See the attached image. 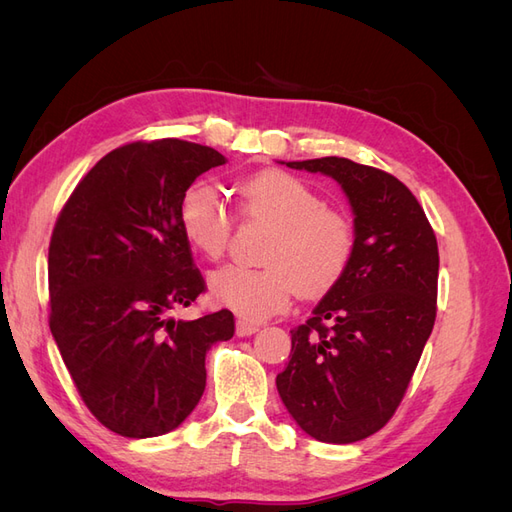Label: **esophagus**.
<instances>
[{
    "instance_id": "esophagus-1",
    "label": "esophagus",
    "mask_w": 512,
    "mask_h": 512,
    "mask_svg": "<svg viewBox=\"0 0 512 512\" xmlns=\"http://www.w3.org/2000/svg\"><path fill=\"white\" fill-rule=\"evenodd\" d=\"M258 331V324L252 322H245V320H237V335L239 337H250Z\"/></svg>"
}]
</instances>
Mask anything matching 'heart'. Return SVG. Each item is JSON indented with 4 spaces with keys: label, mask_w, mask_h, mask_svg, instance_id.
<instances>
[{
    "label": "heart",
    "mask_w": 512,
    "mask_h": 512,
    "mask_svg": "<svg viewBox=\"0 0 512 512\" xmlns=\"http://www.w3.org/2000/svg\"><path fill=\"white\" fill-rule=\"evenodd\" d=\"M237 211L243 220L273 226L262 262L267 267H222L209 277L211 299L243 320L260 322L280 314L292 294L307 297L335 288L356 250L354 226L342 211L327 207L312 185L284 170H265L239 181ZM185 239L209 260H218L228 247L235 220L222 196L209 183H196L179 207Z\"/></svg>",
    "instance_id": "b5f03b06"
}]
</instances>
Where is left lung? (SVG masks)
Listing matches in <instances>:
<instances>
[{
    "label": "left lung",
    "mask_w": 512,
    "mask_h": 512,
    "mask_svg": "<svg viewBox=\"0 0 512 512\" xmlns=\"http://www.w3.org/2000/svg\"><path fill=\"white\" fill-rule=\"evenodd\" d=\"M286 166L342 185L356 250L342 282L290 331L277 393L307 436L359 442L391 421L431 335L438 241L414 194L384 170L335 156Z\"/></svg>",
    "instance_id": "1"
}]
</instances>
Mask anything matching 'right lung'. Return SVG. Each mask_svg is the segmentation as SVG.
I'll return each instance as SVG.
<instances>
[{
	"mask_svg": "<svg viewBox=\"0 0 512 512\" xmlns=\"http://www.w3.org/2000/svg\"><path fill=\"white\" fill-rule=\"evenodd\" d=\"M224 162L179 138L123 145L76 185L53 228L51 333L89 412L123 438L179 427L203 397L209 348L235 335L228 309L168 316L205 292L181 200Z\"/></svg>",
	"mask_w": 512,
	"mask_h": 512,
	"instance_id": "right-lung-1",
	"label": "right lung"
}]
</instances>
